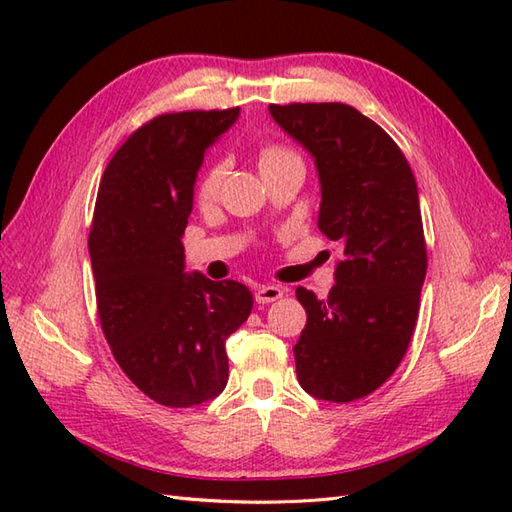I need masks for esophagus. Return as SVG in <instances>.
<instances>
[{
    "label": "esophagus",
    "instance_id": "1",
    "mask_svg": "<svg viewBox=\"0 0 512 512\" xmlns=\"http://www.w3.org/2000/svg\"><path fill=\"white\" fill-rule=\"evenodd\" d=\"M281 297H284V290H281L279 286H262L255 292V301L259 303V306H266V303H273Z\"/></svg>",
    "mask_w": 512,
    "mask_h": 512
}]
</instances>
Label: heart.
Wrapping results in <instances>:
<instances>
[{"label": "heart", "instance_id": "heart-1", "mask_svg": "<svg viewBox=\"0 0 512 512\" xmlns=\"http://www.w3.org/2000/svg\"><path fill=\"white\" fill-rule=\"evenodd\" d=\"M290 158H299L295 151H290L281 145H268L262 149V154H259V167L266 169V167H273L279 165V162L290 160ZM226 176V165L220 162H213V165L204 171V176L198 182V198L202 202H213L217 198V193L222 189V182Z\"/></svg>", "mask_w": 512, "mask_h": 512}]
</instances>
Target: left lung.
Masks as SVG:
<instances>
[{
    "label": "left lung",
    "mask_w": 512,
    "mask_h": 512,
    "mask_svg": "<svg viewBox=\"0 0 512 512\" xmlns=\"http://www.w3.org/2000/svg\"><path fill=\"white\" fill-rule=\"evenodd\" d=\"M321 182V233L343 244L328 299L297 288L308 321L292 347L310 396L352 402L396 372L427 275L416 178L383 127L345 103L270 105Z\"/></svg>",
    "instance_id": "obj_1"
}]
</instances>
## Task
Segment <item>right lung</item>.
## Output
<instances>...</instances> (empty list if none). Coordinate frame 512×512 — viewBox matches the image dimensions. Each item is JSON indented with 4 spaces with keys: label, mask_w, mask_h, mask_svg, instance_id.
Here are the masks:
<instances>
[{
    "label": "right lung",
    "mask_w": 512,
    "mask_h": 512,
    "mask_svg": "<svg viewBox=\"0 0 512 512\" xmlns=\"http://www.w3.org/2000/svg\"><path fill=\"white\" fill-rule=\"evenodd\" d=\"M237 116L239 107L151 118L116 151L96 195L88 244L101 328L127 378L165 407L222 394L226 339L253 310L239 281L184 273L195 176Z\"/></svg>",
    "instance_id": "right-lung-1"
}]
</instances>
